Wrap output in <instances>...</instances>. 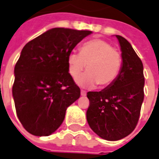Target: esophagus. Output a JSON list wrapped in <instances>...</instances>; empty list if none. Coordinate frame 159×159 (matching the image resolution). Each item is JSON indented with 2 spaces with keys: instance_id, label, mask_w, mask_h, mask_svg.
Instances as JSON below:
<instances>
[{
  "instance_id": "obj_1",
  "label": "esophagus",
  "mask_w": 159,
  "mask_h": 159,
  "mask_svg": "<svg viewBox=\"0 0 159 159\" xmlns=\"http://www.w3.org/2000/svg\"><path fill=\"white\" fill-rule=\"evenodd\" d=\"M81 95H82V97H85L87 95V92L84 91V90H81Z\"/></svg>"
}]
</instances>
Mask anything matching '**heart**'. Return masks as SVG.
Here are the masks:
<instances>
[{"label": "heart", "mask_w": 159, "mask_h": 159, "mask_svg": "<svg viewBox=\"0 0 159 159\" xmlns=\"http://www.w3.org/2000/svg\"><path fill=\"white\" fill-rule=\"evenodd\" d=\"M67 62L72 77H77L87 67L88 72L77 78L78 84L89 87L98 84L103 88L112 84L119 77L122 68V56L108 41L94 39L81 47L80 53H70Z\"/></svg>", "instance_id": "heart-1"}]
</instances>
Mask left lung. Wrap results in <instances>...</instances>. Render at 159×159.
Masks as SVG:
<instances>
[{"mask_svg":"<svg viewBox=\"0 0 159 159\" xmlns=\"http://www.w3.org/2000/svg\"><path fill=\"white\" fill-rule=\"evenodd\" d=\"M123 65L117 79L101 92H88L87 120L101 138L116 141L132 133L138 124L144 92L143 63L125 39L116 35Z\"/></svg>","mask_w":159,"mask_h":159,"instance_id":"8db88e82","label":"left lung"}]
</instances>
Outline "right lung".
Wrapping results in <instances>:
<instances>
[{
    "instance_id": "add662e5",
    "label": "right lung",
    "mask_w": 159,
    "mask_h": 159,
    "mask_svg": "<svg viewBox=\"0 0 159 159\" xmlns=\"http://www.w3.org/2000/svg\"><path fill=\"white\" fill-rule=\"evenodd\" d=\"M90 30L53 28L26 43L12 87L18 119L29 133L48 136L64 120L81 91L68 72V56Z\"/></svg>"
}]
</instances>
